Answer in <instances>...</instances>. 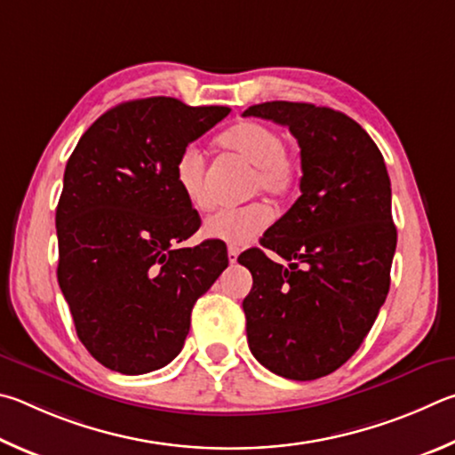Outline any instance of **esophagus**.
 <instances>
[{
	"label": "esophagus",
	"instance_id": "34e87169",
	"mask_svg": "<svg viewBox=\"0 0 455 455\" xmlns=\"http://www.w3.org/2000/svg\"><path fill=\"white\" fill-rule=\"evenodd\" d=\"M237 256H240V250L234 248V245H229V248H228V259H229V264H235Z\"/></svg>",
	"mask_w": 455,
	"mask_h": 455
}]
</instances>
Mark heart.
<instances>
[{
    "label": "heart",
    "instance_id": "1",
    "mask_svg": "<svg viewBox=\"0 0 455 455\" xmlns=\"http://www.w3.org/2000/svg\"><path fill=\"white\" fill-rule=\"evenodd\" d=\"M220 146L253 165L251 191L272 197L288 196L298 181V164L285 151L282 133L261 122H242L220 135ZM175 183L186 202L199 212L212 207L205 188V159L189 146L175 162ZM272 213L264 204H250L237 210H221L207 218L204 235L229 245H245L269 226Z\"/></svg>",
    "mask_w": 455,
    "mask_h": 455
}]
</instances>
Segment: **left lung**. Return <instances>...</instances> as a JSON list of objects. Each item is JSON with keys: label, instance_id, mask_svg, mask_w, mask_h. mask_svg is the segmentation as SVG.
<instances>
[{"label": "left lung", "instance_id": "1", "mask_svg": "<svg viewBox=\"0 0 455 455\" xmlns=\"http://www.w3.org/2000/svg\"><path fill=\"white\" fill-rule=\"evenodd\" d=\"M243 116L290 127L301 149V196L237 261L251 272L243 299L256 360L307 381L344 365L389 291L397 232L384 156L363 127L314 103L266 101Z\"/></svg>", "mask_w": 455, "mask_h": 455}]
</instances>
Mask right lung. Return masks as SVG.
I'll return each instance as SVG.
<instances>
[{"mask_svg": "<svg viewBox=\"0 0 455 455\" xmlns=\"http://www.w3.org/2000/svg\"><path fill=\"white\" fill-rule=\"evenodd\" d=\"M229 111L173 98L119 103L68 159L58 282L77 338L108 370L140 376L170 363L197 298L228 267L223 242L180 248L202 220L175 183V162Z\"/></svg>", "mask_w": 455, "mask_h": 455, "instance_id": "add662e5", "label": "right lung"}]
</instances>
